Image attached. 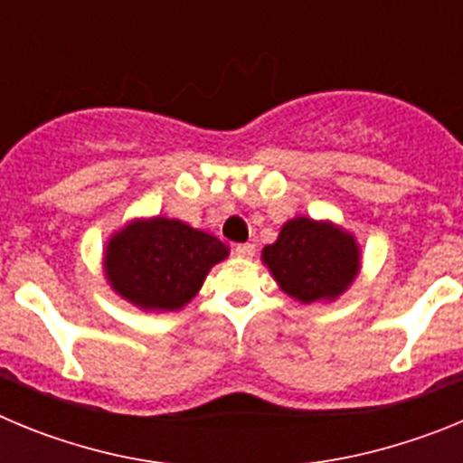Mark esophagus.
I'll list each match as a JSON object with an SVG mask.
<instances>
[{
	"label": "esophagus",
	"instance_id": "esophagus-1",
	"mask_svg": "<svg viewBox=\"0 0 463 463\" xmlns=\"http://www.w3.org/2000/svg\"><path fill=\"white\" fill-rule=\"evenodd\" d=\"M236 257H241V260H250L252 255H255V245L252 243H239L234 248Z\"/></svg>",
	"mask_w": 463,
	"mask_h": 463
}]
</instances>
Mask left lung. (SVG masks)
Returning a JSON list of instances; mask_svg holds the SVG:
<instances>
[{
  "mask_svg": "<svg viewBox=\"0 0 463 463\" xmlns=\"http://www.w3.org/2000/svg\"><path fill=\"white\" fill-rule=\"evenodd\" d=\"M261 261L285 294L301 301H334L359 273V245L334 222L294 218L282 224L276 243L261 250Z\"/></svg>",
  "mask_w": 463,
  "mask_h": 463,
  "instance_id": "1",
  "label": "left lung"
}]
</instances>
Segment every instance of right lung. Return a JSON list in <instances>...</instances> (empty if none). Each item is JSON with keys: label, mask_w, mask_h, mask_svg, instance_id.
I'll return each instance as SVG.
<instances>
[{"label": "right lung", "mask_w": 463, "mask_h": 463, "mask_svg": "<svg viewBox=\"0 0 463 463\" xmlns=\"http://www.w3.org/2000/svg\"><path fill=\"white\" fill-rule=\"evenodd\" d=\"M229 248L181 220H134L109 239L104 271L110 288L141 310H178L196 297Z\"/></svg>", "instance_id": "right-lung-1"}]
</instances>
